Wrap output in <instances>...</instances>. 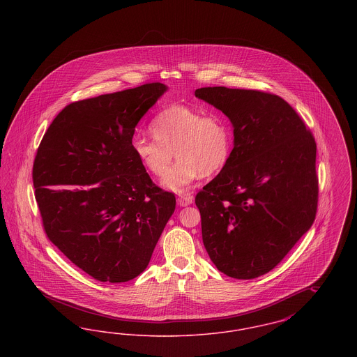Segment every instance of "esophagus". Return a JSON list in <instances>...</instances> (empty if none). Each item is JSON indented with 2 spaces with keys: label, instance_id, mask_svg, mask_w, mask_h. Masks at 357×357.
<instances>
[{
  "label": "esophagus",
  "instance_id": "esophagus-1",
  "mask_svg": "<svg viewBox=\"0 0 357 357\" xmlns=\"http://www.w3.org/2000/svg\"><path fill=\"white\" fill-rule=\"evenodd\" d=\"M192 201H194V198H192L191 194H185V195L178 198V204L182 206V207H186L188 204H192Z\"/></svg>",
  "mask_w": 357,
  "mask_h": 357
}]
</instances>
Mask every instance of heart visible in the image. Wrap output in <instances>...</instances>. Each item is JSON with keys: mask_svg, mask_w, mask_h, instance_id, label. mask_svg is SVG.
<instances>
[{"mask_svg": "<svg viewBox=\"0 0 357 357\" xmlns=\"http://www.w3.org/2000/svg\"><path fill=\"white\" fill-rule=\"evenodd\" d=\"M153 139L134 136L131 146L139 163L153 176H163L173 153L180 158L166 174L163 186L186 191L201 175L223 170L233 153V128L220 112L204 114L201 108L170 104L150 123Z\"/></svg>", "mask_w": 357, "mask_h": 357, "instance_id": "obj_1", "label": "heart"}]
</instances>
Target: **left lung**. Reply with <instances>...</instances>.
Returning a JSON list of instances; mask_svg holds the SVG:
<instances>
[{"label": "left lung", "instance_id": "obj_1", "mask_svg": "<svg viewBox=\"0 0 357 357\" xmlns=\"http://www.w3.org/2000/svg\"><path fill=\"white\" fill-rule=\"evenodd\" d=\"M195 96L233 124L227 166L199 191L204 249L220 272L252 280L271 272L313 225L316 142L277 95L204 86Z\"/></svg>", "mask_w": 357, "mask_h": 357}]
</instances>
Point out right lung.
I'll list each match as a JSON object with an SVG mask.
<instances>
[{"instance_id":"1","label":"right lung","mask_w":357,"mask_h":357,"mask_svg":"<svg viewBox=\"0 0 357 357\" xmlns=\"http://www.w3.org/2000/svg\"><path fill=\"white\" fill-rule=\"evenodd\" d=\"M167 91L150 83L67 105L43 137L33 165L36 201L52 243L102 282L147 268L175 210L132 151L136 124Z\"/></svg>"}]
</instances>
